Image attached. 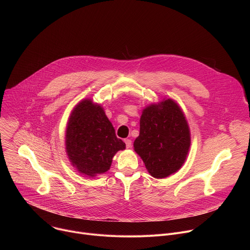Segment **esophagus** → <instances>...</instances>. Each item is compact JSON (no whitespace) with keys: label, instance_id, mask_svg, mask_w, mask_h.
I'll return each instance as SVG.
<instances>
[{"label":"esophagus","instance_id":"obj_1","mask_svg":"<svg viewBox=\"0 0 250 250\" xmlns=\"http://www.w3.org/2000/svg\"><path fill=\"white\" fill-rule=\"evenodd\" d=\"M125 146L127 148H130L131 147V140L129 138H125Z\"/></svg>","mask_w":250,"mask_h":250}]
</instances>
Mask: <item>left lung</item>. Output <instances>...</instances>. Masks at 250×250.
Returning a JSON list of instances; mask_svg holds the SVG:
<instances>
[{
    "label": "left lung",
    "instance_id": "1",
    "mask_svg": "<svg viewBox=\"0 0 250 250\" xmlns=\"http://www.w3.org/2000/svg\"><path fill=\"white\" fill-rule=\"evenodd\" d=\"M190 146L187 119L174 100L164 98L142 110L133 147L152 177L163 179L176 173L186 161Z\"/></svg>",
    "mask_w": 250,
    "mask_h": 250
}]
</instances>
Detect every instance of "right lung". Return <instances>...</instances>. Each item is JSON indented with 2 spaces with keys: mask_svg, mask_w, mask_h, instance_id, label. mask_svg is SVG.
<instances>
[{
  "mask_svg": "<svg viewBox=\"0 0 250 250\" xmlns=\"http://www.w3.org/2000/svg\"><path fill=\"white\" fill-rule=\"evenodd\" d=\"M65 149L79 173L96 177L110 169L113 157L119 150L125 149V144L116 136L103 106L92 99H84L68 118Z\"/></svg>",
  "mask_w": 250,
  "mask_h": 250,
  "instance_id": "obj_1",
  "label": "right lung"
}]
</instances>
